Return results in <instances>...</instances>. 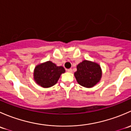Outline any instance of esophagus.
<instances>
[{"label":"esophagus","mask_w":131,"mask_h":131,"mask_svg":"<svg viewBox=\"0 0 131 131\" xmlns=\"http://www.w3.org/2000/svg\"><path fill=\"white\" fill-rule=\"evenodd\" d=\"M67 71H68V72H69V73H72V72H73V71H72V68H70V69H68V70H67Z\"/></svg>","instance_id":"1"}]
</instances>
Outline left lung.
<instances>
[{"mask_svg":"<svg viewBox=\"0 0 131 131\" xmlns=\"http://www.w3.org/2000/svg\"><path fill=\"white\" fill-rule=\"evenodd\" d=\"M74 76L78 84L84 88H91L100 82L102 70L98 63L85 59L77 66Z\"/></svg>","mask_w":131,"mask_h":131,"instance_id":"1","label":"left lung"}]
</instances>
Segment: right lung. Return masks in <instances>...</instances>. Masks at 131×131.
Listing matches in <instances>:
<instances>
[{"instance_id":"right-lung-1","label":"right lung","mask_w":131,"mask_h":131,"mask_svg":"<svg viewBox=\"0 0 131 131\" xmlns=\"http://www.w3.org/2000/svg\"><path fill=\"white\" fill-rule=\"evenodd\" d=\"M65 72L61 66L58 67L51 61L40 63L35 67L34 79L37 84L43 88H49L57 83L61 75Z\"/></svg>"}]
</instances>
